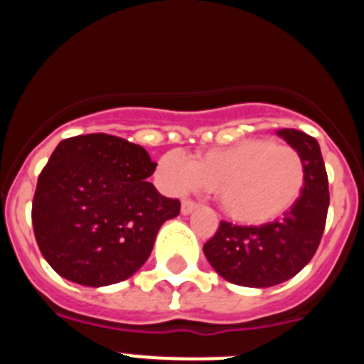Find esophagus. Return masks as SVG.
<instances>
[{"mask_svg":"<svg viewBox=\"0 0 364 364\" xmlns=\"http://www.w3.org/2000/svg\"><path fill=\"white\" fill-rule=\"evenodd\" d=\"M197 208H198L197 202L184 200V202H182V208H180V211H182V215H189V213H193V211L197 210Z\"/></svg>","mask_w":364,"mask_h":364,"instance_id":"1","label":"esophagus"}]
</instances>
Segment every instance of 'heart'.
Listing matches in <instances>:
<instances>
[{
  "mask_svg": "<svg viewBox=\"0 0 364 364\" xmlns=\"http://www.w3.org/2000/svg\"><path fill=\"white\" fill-rule=\"evenodd\" d=\"M154 175L171 195L213 189L231 220L262 226L297 204L306 186V164L294 146L269 138H246L193 160L178 153L164 154Z\"/></svg>",
  "mask_w": 364,
  "mask_h": 364,
  "instance_id": "b5f03b06",
  "label": "heart"
}]
</instances>
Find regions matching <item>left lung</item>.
<instances>
[{"instance_id":"left-lung-1","label":"left lung","mask_w":364,"mask_h":364,"mask_svg":"<svg viewBox=\"0 0 364 364\" xmlns=\"http://www.w3.org/2000/svg\"><path fill=\"white\" fill-rule=\"evenodd\" d=\"M306 164L302 197L282 218L264 226H233L220 222L204 255L222 279L247 288H269L297 275L315 255L326 224L330 193L321 147L297 129H279Z\"/></svg>"}]
</instances>
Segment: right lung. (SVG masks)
Masks as SVG:
<instances>
[{
    "label": "right lung",
    "instance_id": "1",
    "mask_svg": "<svg viewBox=\"0 0 364 364\" xmlns=\"http://www.w3.org/2000/svg\"><path fill=\"white\" fill-rule=\"evenodd\" d=\"M154 169L142 146L111 134L58 144L32 200L34 237L58 275L100 288L142 268L164 222L180 213L147 182Z\"/></svg>",
    "mask_w": 364,
    "mask_h": 364
}]
</instances>
